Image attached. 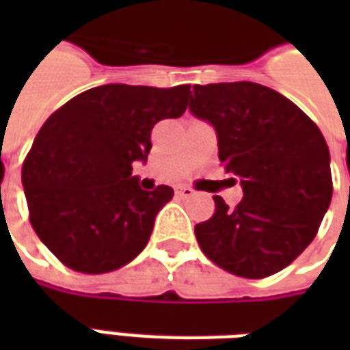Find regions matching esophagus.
<instances>
[{
    "instance_id": "obj_1",
    "label": "esophagus",
    "mask_w": 350,
    "mask_h": 350,
    "mask_svg": "<svg viewBox=\"0 0 350 350\" xmlns=\"http://www.w3.org/2000/svg\"><path fill=\"white\" fill-rule=\"evenodd\" d=\"M176 197L191 198L195 197V191L191 189V187H187V185H178V187H176Z\"/></svg>"
}]
</instances>
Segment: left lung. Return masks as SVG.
<instances>
[{"instance_id":"8db88e82","label":"left lung","mask_w":350,"mask_h":350,"mask_svg":"<svg viewBox=\"0 0 350 350\" xmlns=\"http://www.w3.org/2000/svg\"><path fill=\"white\" fill-rule=\"evenodd\" d=\"M191 114L217 135L219 159L243 198L195 227L200 250L223 270L260 279L283 270L313 242L332 200L330 152L315 123L255 82L193 86Z\"/></svg>"}]
</instances>
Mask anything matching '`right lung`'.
I'll list each match as a JSON object with an SVG mask.
<instances>
[{
  "label": "right lung",
  "mask_w": 350,
  "mask_h": 350,
  "mask_svg": "<svg viewBox=\"0 0 350 350\" xmlns=\"http://www.w3.org/2000/svg\"><path fill=\"white\" fill-rule=\"evenodd\" d=\"M189 90L105 84L44 122L24 161L22 185L35 232L65 266L105 273L144 250L174 191L142 189L133 163L148 161L153 125L180 118Z\"/></svg>",
  "instance_id": "1"
}]
</instances>
